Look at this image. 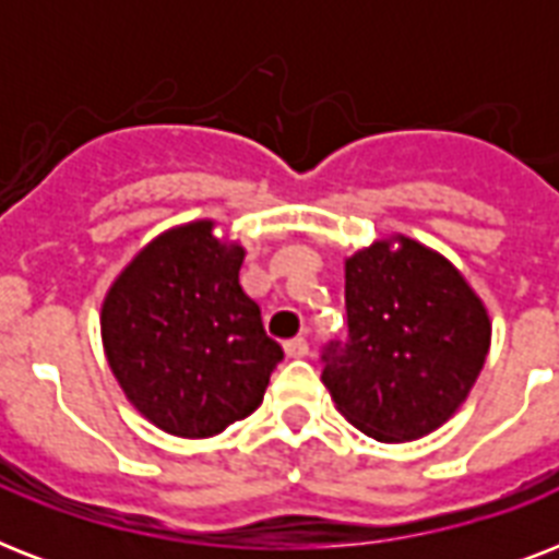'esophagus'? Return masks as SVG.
<instances>
[{"instance_id": "obj_1", "label": "esophagus", "mask_w": 559, "mask_h": 559, "mask_svg": "<svg viewBox=\"0 0 559 559\" xmlns=\"http://www.w3.org/2000/svg\"><path fill=\"white\" fill-rule=\"evenodd\" d=\"M307 342L301 340V336H298V340H289V342H284V354H287L289 359H301V357H307Z\"/></svg>"}]
</instances>
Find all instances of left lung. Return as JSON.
I'll return each instance as SVG.
<instances>
[{
    "mask_svg": "<svg viewBox=\"0 0 559 559\" xmlns=\"http://www.w3.org/2000/svg\"><path fill=\"white\" fill-rule=\"evenodd\" d=\"M348 342H331L322 382L350 424L385 443L443 426L476 385L490 316L459 266L391 235L345 258Z\"/></svg>",
    "mask_w": 559,
    "mask_h": 559,
    "instance_id": "1",
    "label": "left lung"
}]
</instances>
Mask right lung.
<instances>
[{
	"instance_id": "obj_1",
	"label": "right lung",
	"mask_w": 559,
	"mask_h": 559,
	"mask_svg": "<svg viewBox=\"0 0 559 559\" xmlns=\"http://www.w3.org/2000/svg\"><path fill=\"white\" fill-rule=\"evenodd\" d=\"M191 219L156 235L100 305V342L124 397L162 432L211 438L261 406L284 350L240 287L246 249Z\"/></svg>"
}]
</instances>
